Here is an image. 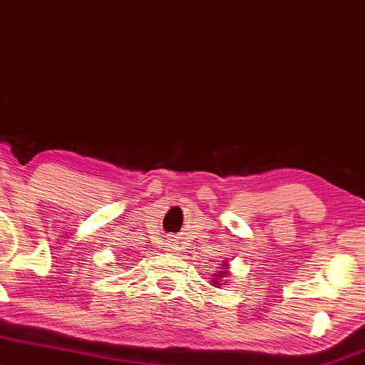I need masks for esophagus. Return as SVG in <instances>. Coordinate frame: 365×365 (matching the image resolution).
Here are the masks:
<instances>
[{"mask_svg":"<svg viewBox=\"0 0 365 365\" xmlns=\"http://www.w3.org/2000/svg\"><path fill=\"white\" fill-rule=\"evenodd\" d=\"M177 240L173 238H168L167 243H165V251H175L177 250Z\"/></svg>","mask_w":365,"mask_h":365,"instance_id":"1","label":"esophagus"}]
</instances>
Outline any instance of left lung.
I'll use <instances>...</instances> for the list:
<instances>
[{
    "mask_svg": "<svg viewBox=\"0 0 365 365\" xmlns=\"http://www.w3.org/2000/svg\"><path fill=\"white\" fill-rule=\"evenodd\" d=\"M220 271H217V273H215L213 276H215V279H212V284L213 286H222V281H225V283H228L230 279H227L230 274H232V271H230V263L228 261H222V264H220V268H218Z\"/></svg>",
    "mask_w": 365,
    "mask_h": 365,
    "instance_id": "left-lung-1",
    "label": "left lung"
}]
</instances>
